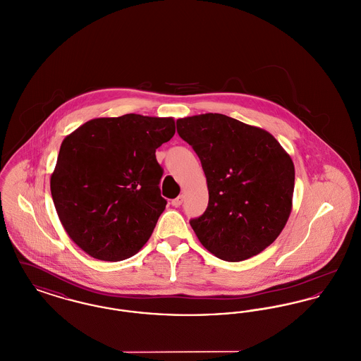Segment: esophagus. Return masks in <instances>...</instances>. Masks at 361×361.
Listing matches in <instances>:
<instances>
[{
  "label": "esophagus",
  "instance_id": "34e87169",
  "mask_svg": "<svg viewBox=\"0 0 361 361\" xmlns=\"http://www.w3.org/2000/svg\"><path fill=\"white\" fill-rule=\"evenodd\" d=\"M183 202H184V196L183 195H180L178 197H176V199H173L172 200V206L173 207H180L183 204Z\"/></svg>",
  "mask_w": 361,
  "mask_h": 361
}]
</instances>
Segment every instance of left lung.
<instances>
[{"instance_id":"8db88e82","label":"left lung","mask_w":361,"mask_h":361,"mask_svg":"<svg viewBox=\"0 0 361 361\" xmlns=\"http://www.w3.org/2000/svg\"><path fill=\"white\" fill-rule=\"evenodd\" d=\"M177 133L206 174L208 206L189 222L202 245L231 262L261 253L291 214V157L268 131L222 114L178 119Z\"/></svg>"}]
</instances>
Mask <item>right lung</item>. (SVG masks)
I'll use <instances>...</instances> for the list:
<instances>
[{
  "instance_id": "right-lung-1",
  "label": "right lung",
  "mask_w": 361,
  "mask_h": 361,
  "mask_svg": "<svg viewBox=\"0 0 361 361\" xmlns=\"http://www.w3.org/2000/svg\"><path fill=\"white\" fill-rule=\"evenodd\" d=\"M174 133L173 118L127 114L86 121L63 139L52 200L68 235L89 256L121 261L149 240L166 206L155 149Z\"/></svg>"
}]
</instances>
